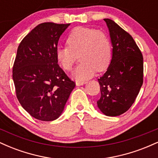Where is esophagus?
Masks as SVG:
<instances>
[{"label":"esophagus","mask_w":158,"mask_h":158,"mask_svg":"<svg viewBox=\"0 0 158 158\" xmlns=\"http://www.w3.org/2000/svg\"><path fill=\"white\" fill-rule=\"evenodd\" d=\"M86 83V81H76V85L77 86H81V85H85Z\"/></svg>","instance_id":"1"}]
</instances>
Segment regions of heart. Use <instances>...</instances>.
<instances>
[{
    "instance_id": "obj_1",
    "label": "heart",
    "mask_w": 158,
    "mask_h": 158,
    "mask_svg": "<svg viewBox=\"0 0 158 158\" xmlns=\"http://www.w3.org/2000/svg\"><path fill=\"white\" fill-rule=\"evenodd\" d=\"M67 44L68 46L56 48V59L61 68L69 71L79 55L81 62L72 73L77 81L88 80L97 70L103 71L109 66L112 48L105 32L94 28L76 27L69 34Z\"/></svg>"
}]
</instances>
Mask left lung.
<instances>
[{"label":"left lung","instance_id":"left-lung-1","mask_svg":"<svg viewBox=\"0 0 158 158\" xmlns=\"http://www.w3.org/2000/svg\"><path fill=\"white\" fill-rule=\"evenodd\" d=\"M104 21L113 48L109 67L98 79L101 97L97 106L105 115L117 117L129 109L138 95L143 81V58L131 35L112 20Z\"/></svg>","mask_w":158,"mask_h":158}]
</instances>
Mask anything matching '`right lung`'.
<instances>
[{"instance_id":"obj_1","label":"right lung","mask_w":158,"mask_h":158,"mask_svg":"<svg viewBox=\"0 0 158 158\" xmlns=\"http://www.w3.org/2000/svg\"><path fill=\"white\" fill-rule=\"evenodd\" d=\"M69 26L40 23L18 48L12 68L16 96L23 109L39 120L59 118L75 88L56 56L59 38Z\"/></svg>"}]
</instances>
